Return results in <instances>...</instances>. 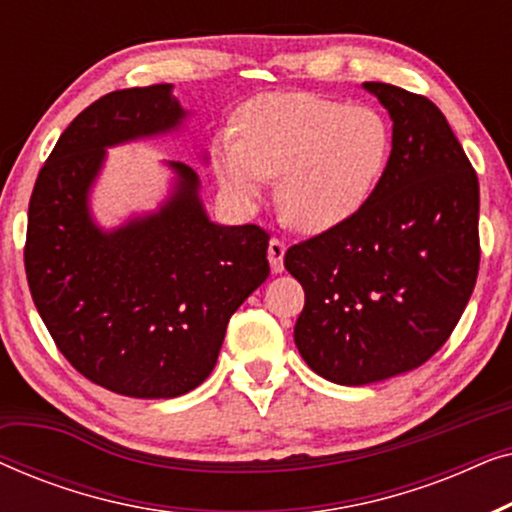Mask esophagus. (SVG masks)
Returning <instances> with one entry per match:
<instances>
[{
    "label": "esophagus",
    "mask_w": 512,
    "mask_h": 512,
    "mask_svg": "<svg viewBox=\"0 0 512 512\" xmlns=\"http://www.w3.org/2000/svg\"><path fill=\"white\" fill-rule=\"evenodd\" d=\"M284 254H286V244L282 240H277V237H272L268 244V261H270V270L275 272V275L284 272Z\"/></svg>",
    "instance_id": "34e87169"
}]
</instances>
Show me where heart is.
<instances>
[{
    "label": "heart",
    "mask_w": 512,
    "mask_h": 512,
    "mask_svg": "<svg viewBox=\"0 0 512 512\" xmlns=\"http://www.w3.org/2000/svg\"><path fill=\"white\" fill-rule=\"evenodd\" d=\"M389 158L391 130L380 111L314 93L258 95L237 114V132L212 144L216 181L230 200L254 205L277 177L279 216L305 235L354 219Z\"/></svg>",
    "instance_id": "heart-1"
}]
</instances>
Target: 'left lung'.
<instances>
[{"instance_id":"left-lung-1","label":"left lung","mask_w":512,"mask_h":512,"mask_svg":"<svg viewBox=\"0 0 512 512\" xmlns=\"http://www.w3.org/2000/svg\"><path fill=\"white\" fill-rule=\"evenodd\" d=\"M363 90L394 123L384 177L354 219L284 256L305 289L298 352L345 387L429 361L457 326L480 263L478 177L443 111L389 83Z\"/></svg>"}]
</instances>
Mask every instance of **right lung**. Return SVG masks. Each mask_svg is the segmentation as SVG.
<instances>
[{"mask_svg":"<svg viewBox=\"0 0 512 512\" xmlns=\"http://www.w3.org/2000/svg\"><path fill=\"white\" fill-rule=\"evenodd\" d=\"M172 90H116L83 109L41 167L27 212V284L48 333L83 377L130 398L200 387L230 317L270 275L268 233L209 219L184 163H163L170 188L156 209L97 223L90 198L107 149L184 130L191 114Z\"/></svg>","mask_w":512,"mask_h":512,"instance_id":"1","label":"right lung"}]
</instances>
